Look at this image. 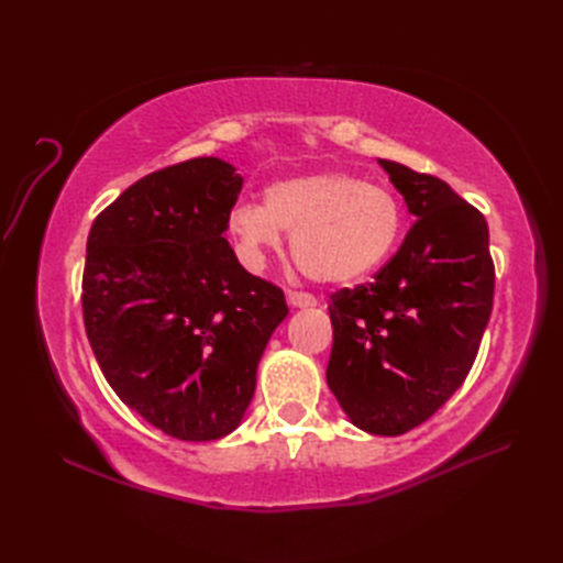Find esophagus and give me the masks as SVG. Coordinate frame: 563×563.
<instances>
[{
  "label": "esophagus",
  "instance_id": "esophagus-1",
  "mask_svg": "<svg viewBox=\"0 0 563 563\" xmlns=\"http://www.w3.org/2000/svg\"><path fill=\"white\" fill-rule=\"evenodd\" d=\"M288 305L296 310H310L317 308V298L310 294H300V291H288Z\"/></svg>",
  "mask_w": 563,
  "mask_h": 563
}]
</instances>
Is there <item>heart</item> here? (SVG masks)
I'll return each instance as SVG.
<instances>
[{
	"instance_id": "obj_1",
	"label": "heart",
	"mask_w": 563,
	"mask_h": 563,
	"mask_svg": "<svg viewBox=\"0 0 563 563\" xmlns=\"http://www.w3.org/2000/svg\"><path fill=\"white\" fill-rule=\"evenodd\" d=\"M291 232V253L314 282L343 286L373 275L397 249L404 213L385 187L345 172L277 180L261 203H236L228 218L232 244L249 269Z\"/></svg>"
}]
</instances>
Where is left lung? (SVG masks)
<instances>
[{
	"mask_svg": "<svg viewBox=\"0 0 563 563\" xmlns=\"http://www.w3.org/2000/svg\"><path fill=\"white\" fill-rule=\"evenodd\" d=\"M416 218L368 284L331 296L327 383L354 428L399 437L463 385L493 308L486 218L451 185L378 159Z\"/></svg>",
	"mask_w": 563,
	"mask_h": 563,
	"instance_id": "obj_1",
	"label": "left lung"
}]
</instances>
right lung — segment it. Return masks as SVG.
Returning a JSON list of instances; mask_svg holds the SVG:
<instances>
[{
  "label": "right lung",
  "instance_id": "add662e5",
  "mask_svg": "<svg viewBox=\"0 0 563 563\" xmlns=\"http://www.w3.org/2000/svg\"><path fill=\"white\" fill-rule=\"evenodd\" d=\"M244 178L197 157L133 183L93 220L84 327L106 380L131 411L183 441L240 428L282 288L236 261L225 240Z\"/></svg>",
  "mask_w": 563,
  "mask_h": 563
}]
</instances>
